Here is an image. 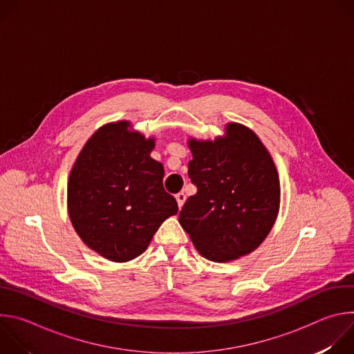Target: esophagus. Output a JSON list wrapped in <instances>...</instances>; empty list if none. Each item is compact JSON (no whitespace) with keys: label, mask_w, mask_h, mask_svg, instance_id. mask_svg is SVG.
<instances>
[{"label":"esophagus","mask_w":354,"mask_h":354,"mask_svg":"<svg viewBox=\"0 0 354 354\" xmlns=\"http://www.w3.org/2000/svg\"><path fill=\"white\" fill-rule=\"evenodd\" d=\"M176 201H178L179 209H182V206L185 205V201H186V194H185L183 192H179V193L176 194Z\"/></svg>","instance_id":"34e87169"}]
</instances>
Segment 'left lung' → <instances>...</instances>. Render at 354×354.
Segmentation results:
<instances>
[{"instance_id": "left-lung-1", "label": "left lung", "mask_w": 354, "mask_h": 354, "mask_svg": "<svg viewBox=\"0 0 354 354\" xmlns=\"http://www.w3.org/2000/svg\"><path fill=\"white\" fill-rule=\"evenodd\" d=\"M189 178L197 187L179 223L201 257L230 262L255 250L270 232L280 206L274 162L259 137L228 123L214 141L189 140Z\"/></svg>"}]
</instances>
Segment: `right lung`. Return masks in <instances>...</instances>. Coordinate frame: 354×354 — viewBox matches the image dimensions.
Here are the masks:
<instances>
[{"mask_svg": "<svg viewBox=\"0 0 354 354\" xmlns=\"http://www.w3.org/2000/svg\"><path fill=\"white\" fill-rule=\"evenodd\" d=\"M126 120L97 129L68 179L70 220L84 243L112 262L147 249L160 225L178 213L162 185L164 167L149 157L156 142Z\"/></svg>", "mask_w": 354, "mask_h": 354, "instance_id": "add662e5", "label": "right lung"}]
</instances>
